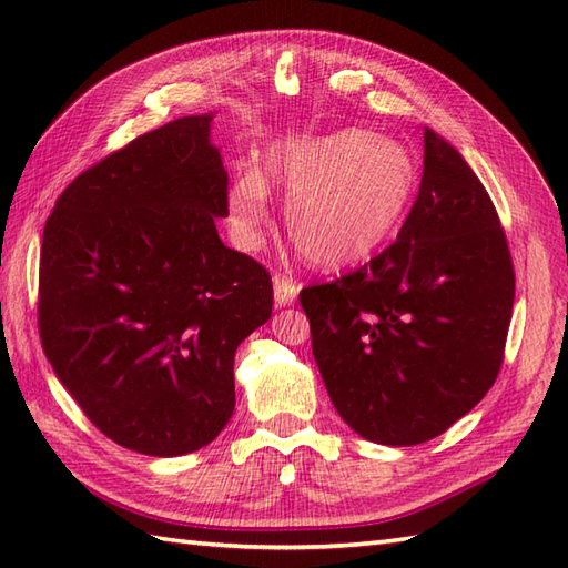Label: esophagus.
<instances>
[{
  "mask_svg": "<svg viewBox=\"0 0 568 568\" xmlns=\"http://www.w3.org/2000/svg\"><path fill=\"white\" fill-rule=\"evenodd\" d=\"M297 293H300V285L293 281V277H287V275H275L273 277V297H275L277 307L293 305Z\"/></svg>",
  "mask_w": 568,
  "mask_h": 568,
  "instance_id": "1",
  "label": "esophagus"
}]
</instances>
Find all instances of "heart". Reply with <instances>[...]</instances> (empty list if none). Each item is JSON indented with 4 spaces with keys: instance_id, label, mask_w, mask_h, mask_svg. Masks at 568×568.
Segmentation results:
<instances>
[{
    "instance_id": "obj_1",
    "label": "heart",
    "mask_w": 568,
    "mask_h": 568,
    "mask_svg": "<svg viewBox=\"0 0 568 568\" xmlns=\"http://www.w3.org/2000/svg\"><path fill=\"white\" fill-rule=\"evenodd\" d=\"M268 183L285 192V222L300 253L320 268H346L400 229L415 195L413 155L364 129L287 136L265 151L263 175L244 171L226 192L241 248H258L268 224Z\"/></svg>"
}]
</instances>
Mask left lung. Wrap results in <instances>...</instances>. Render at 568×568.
Instances as JSON below:
<instances>
[{"label": "left lung", "mask_w": 568, "mask_h": 568, "mask_svg": "<svg viewBox=\"0 0 568 568\" xmlns=\"http://www.w3.org/2000/svg\"><path fill=\"white\" fill-rule=\"evenodd\" d=\"M513 300L498 212L462 153L432 129L395 244L300 293L336 413L388 446L439 437L484 400L503 364Z\"/></svg>", "instance_id": "left-lung-1"}]
</instances>
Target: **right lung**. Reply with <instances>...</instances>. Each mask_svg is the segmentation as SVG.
I'll list each match as a JSON object with an SVG mask.
<instances>
[{"mask_svg":"<svg viewBox=\"0 0 568 568\" xmlns=\"http://www.w3.org/2000/svg\"><path fill=\"white\" fill-rule=\"evenodd\" d=\"M212 119H175L94 163L43 229V352L92 425L146 456L224 429L236 348L273 310L268 271L216 234L229 178Z\"/></svg>","mask_w":568,"mask_h":568,"instance_id":"1","label":"right lung"}]
</instances>
